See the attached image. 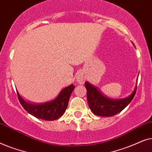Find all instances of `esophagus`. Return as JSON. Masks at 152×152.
<instances>
[{
  "label": "esophagus",
  "mask_w": 152,
  "mask_h": 152,
  "mask_svg": "<svg viewBox=\"0 0 152 152\" xmlns=\"http://www.w3.org/2000/svg\"><path fill=\"white\" fill-rule=\"evenodd\" d=\"M77 82L80 83V84H84L85 82L84 77L82 75H78L77 77Z\"/></svg>",
  "instance_id": "1"
}]
</instances>
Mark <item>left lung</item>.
<instances>
[{
  "label": "left lung",
  "mask_w": 152,
  "mask_h": 152,
  "mask_svg": "<svg viewBox=\"0 0 152 152\" xmlns=\"http://www.w3.org/2000/svg\"><path fill=\"white\" fill-rule=\"evenodd\" d=\"M84 84L87 91V100L89 107L95 115L103 117L113 116L121 112L132 102L137 88L136 86L132 94L126 98L111 99L104 96L97 88L88 82H85Z\"/></svg>",
  "instance_id": "left-lung-1"
}]
</instances>
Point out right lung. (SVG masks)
Instances as JSON below:
<instances>
[{"instance_id":"obj_1","label":"right lung","mask_w":152,"mask_h":152,"mask_svg":"<svg viewBox=\"0 0 152 152\" xmlns=\"http://www.w3.org/2000/svg\"><path fill=\"white\" fill-rule=\"evenodd\" d=\"M73 84L62 90L57 98L53 101L39 104L25 101L17 92L18 97L23 107L34 117L45 120H55L62 116L68 107L70 95L74 90Z\"/></svg>"}]
</instances>
